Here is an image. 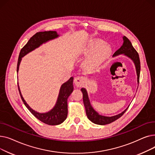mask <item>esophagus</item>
<instances>
[{"label": "esophagus", "instance_id": "1", "mask_svg": "<svg viewBox=\"0 0 155 155\" xmlns=\"http://www.w3.org/2000/svg\"><path fill=\"white\" fill-rule=\"evenodd\" d=\"M85 82V78L83 77H77L74 80V83L77 87L82 86Z\"/></svg>", "mask_w": 155, "mask_h": 155}]
</instances>
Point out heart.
<instances>
[{
	"instance_id": "b5f03b06",
	"label": "heart",
	"mask_w": 155,
	"mask_h": 155,
	"mask_svg": "<svg viewBox=\"0 0 155 155\" xmlns=\"http://www.w3.org/2000/svg\"><path fill=\"white\" fill-rule=\"evenodd\" d=\"M105 44V42L102 41H94L91 42L87 45L84 51V54H91L97 51L88 58L87 61L88 64L91 65L98 64L111 54L112 48L108 45L103 46ZM99 48L100 49L99 50H98Z\"/></svg>"
}]
</instances>
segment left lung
Wrapping results in <instances>:
<instances>
[{
    "label": "left lung",
    "mask_w": 155,
    "mask_h": 155,
    "mask_svg": "<svg viewBox=\"0 0 155 155\" xmlns=\"http://www.w3.org/2000/svg\"><path fill=\"white\" fill-rule=\"evenodd\" d=\"M123 41L124 42H123V46H122L118 50H117L114 53V54H113V56H116L120 54H124L134 61L136 66V70L137 76V82L139 84L140 69H141L139 54H138L137 52L134 48L131 41L128 39L127 38H126V36H124ZM81 91H82L83 94V101L84 104V106L85 107V111H86V114L87 116V117L89 120L95 124H100V125H105V124H110L112 123V122L117 120V119H119V117H120L128 109L127 107L125 110H124L122 113L119 114L114 116H112V117H106V116H103L99 115V114L92 108V105H91L90 101H89L88 97V94L85 89L82 88H81Z\"/></svg>",
    "instance_id": "1"
}]
</instances>
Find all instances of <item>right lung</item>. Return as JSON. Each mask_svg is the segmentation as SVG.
<instances>
[{
  "mask_svg": "<svg viewBox=\"0 0 155 155\" xmlns=\"http://www.w3.org/2000/svg\"><path fill=\"white\" fill-rule=\"evenodd\" d=\"M58 36L56 31H45V32H38L32 36L26 45L24 46L20 51L19 56L18 58V64H17V72L19 70V64L21 61V58L24 55H26L30 51L34 50L35 48L39 47L43 43H46L49 40L54 39ZM73 78L71 77L67 82L64 83L60 88L58 100L54 108L50 112L46 113H39L36 111L32 110L29 105L27 104L26 101H24L22 97L20 89L18 85L19 92L21 97V99L24 102L26 107L28 110L33 114L37 119L41 120L43 123L48 125H58L67 119L68 115V105L67 99L68 97L71 94L73 91Z\"/></svg>",
  "mask_w": 155,
  "mask_h": 155,
  "instance_id": "add662e5",
  "label": "right lung"
}]
</instances>
